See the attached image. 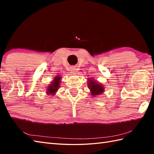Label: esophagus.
I'll use <instances>...</instances> for the list:
<instances>
[{"instance_id": "obj_1", "label": "esophagus", "mask_w": 154, "mask_h": 154, "mask_svg": "<svg viewBox=\"0 0 154 154\" xmlns=\"http://www.w3.org/2000/svg\"><path fill=\"white\" fill-rule=\"evenodd\" d=\"M71 73L76 72V68H75V67H71Z\"/></svg>"}]
</instances>
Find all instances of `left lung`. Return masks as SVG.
I'll return each instance as SVG.
<instances>
[{"instance_id": "obj_1", "label": "left lung", "mask_w": 154, "mask_h": 154, "mask_svg": "<svg viewBox=\"0 0 154 154\" xmlns=\"http://www.w3.org/2000/svg\"><path fill=\"white\" fill-rule=\"evenodd\" d=\"M87 84L88 88L91 91V94L94 97L102 94L104 92V87H103V85L98 83V81L94 80V79L88 78Z\"/></svg>"}]
</instances>
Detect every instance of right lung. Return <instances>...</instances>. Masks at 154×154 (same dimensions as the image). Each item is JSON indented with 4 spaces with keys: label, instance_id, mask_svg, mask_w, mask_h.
<instances>
[{
    "label": "right lung",
    "instance_id": "1",
    "mask_svg": "<svg viewBox=\"0 0 154 154\" xmlns=\"http://www.w3.org/2000/svg\"><path fill=\"white\" fill-rule=\"evenodd\" d=\"M62 77L60 75H56L54 78L53 81H51V84L48 85V87H46V94L48 95H54L56 94V92L58 91L60 87V82Z\"/></svg>",
    "mask_w": 154,
    "mask_h": 154
}]
</instances>
